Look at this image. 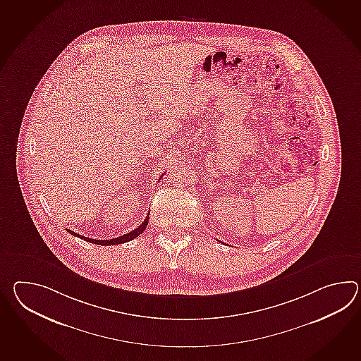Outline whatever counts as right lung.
Returning <instances> with one entry per match:
<instances>
[{
  "label": "right lung",
  "instance_id": "1",
  "mask_svg": "<svg viewBox=\"0 0 361 361\" xmlns=\"http://www.w3.org/2000/svg\"><path fill=\"white\" fill-rule=\"evenodd\" d=\"M147 223H149V215H147L146 219H145L144 223L140 225V226H137L135 231L127 233V234H123V235L118 237V238H112V240H93V238L84 237V235H81V234H78V233L73 232V231H70V229H66V231L70 233V234L75 235V237H79V238H81V240H87V242H90V243H96V245H101V246H112V245H119V243L129 242V240H132L133 238H136V237H138V235H140V234L144 232L145 229H146Z\"/></svg>",
  "mask_w": 361,
  "mask_h": 361
}]
</instances>
